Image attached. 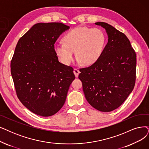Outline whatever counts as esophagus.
<instances>
[{"label":"esophagus","mask_w":149,"mask_h":149,"mask_svg":"<svg viewBox=\"0 0 149 149\" xmlns=\"http://www.w3.org/2000/svg\"><path fill=\"white\" fill-rule=\"evenodd\" d=\"M73 73H74V75H75V76L76 77V78H78L79 74L80 73V71L78 69L74 68V71H73Z\"/></svg>","instance_id":"1"}]
</instances>
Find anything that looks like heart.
I'll list each match as a JSON object with an SVG mask.
<instances>
[{"label":"heart","mask_w":149,"mask_h":149,"mask_svg":"<svg viewBox=\"0 0 149 149\" xmlns=\"http://www.w3.org/2000/svg\"><path fill=\"white\" fill-rule=\"evenodd\" d=\"M65 43L54 45L55 54L61 62L70 65L76 51L78 61L86 65L95 63L102 56L106 42L104 32L100 28L78 27L65 35Z\"/></svg>","instance_id":"b5f03b06"}]
</instances>
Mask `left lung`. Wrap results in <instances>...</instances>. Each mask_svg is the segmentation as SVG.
<instances>
[{"mask_svg": "<svg viewBox=\"0 0 149 149\" xmlns=\"http://www.w3.org/2000/svg\"><path fill=\"white\" fill-rule=\"evenodd\" d=\"M108 34V41L98 61L79 70L85 97L95 109L110 112L118 108L133 90L136 54L123 33L103 22H95Z\"/></svg>", "mask_w": 149, "mask_h": 149, "instance_id": "1", "label": "left lung"}]
</instances>
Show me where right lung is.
I'll use <instances>...</instances> for the list:
<instances>
[{
    "label": "right lung",
    "instance_id": "add662e5",
    "mask_svg": "<svg viewBox=\"0 0 149 149\" xmlns=\"http://www.w3.org/2000/svg\"><path fill=\"white\" fill-rule=\"evenodd\" d=\"M70 27L40 22L19 40L11 61L17 96L34 114L49 117L60 110L75 79L73 68L58 62L54 45Z\"/></svg>",
    "mask_w": 149,
    "mask_h": 149
}]
</instances>
